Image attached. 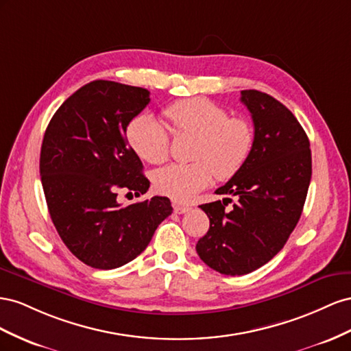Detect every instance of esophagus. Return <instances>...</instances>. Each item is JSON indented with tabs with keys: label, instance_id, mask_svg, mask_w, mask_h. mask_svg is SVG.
I'll return each instance as SVG.
<instances>
[{
	"label": "esophagus",
	"instance_id": "1",
	"mask_svg": "<svg viewBox=\"0 0 351 351\" xmlns=\"http://www.w3.org/2000/svg\"><path fill=\"white\" fill-rule=\"evenodd\" d=\"M172 206H173V212L178 213V215L186 213V212H189V210H191V207H189V206H185V204H181V203H176V202H173Z\"/></svg>",
	"mask_w": 351,
	"mask_h": 351
}]
</instances>
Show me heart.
Returning <instances> with one entry per match:
<instances>
[{
    "instance_id": "heart-1",
    "label": "heart",
    "mask_w": 351,
    "mask_h": 351,
    "mask_svg": "<svg viewBox=\"0 0 351 351\" xmlns=\"http://www.w3.org/2000/svg\"><path fill=\"white\" fill-rule=\"evenodd\" d=\"M163 114L176 135L194 136L191 158L185 165H169L153 176L154 189L175 202H189L210 185L213 176L229 179L248 162L256 144L253 123L245 117L229 116L220 104L194 97L165 107ZM129 145L144 162L158 165L169 157L170 136L152 114H138L126 128Z\"/></svg>"
}]
</instances>
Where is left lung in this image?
<instances>
[{"instance_id": "obj_1", "label": "left lung", "mask_w": 351, "mask_h": 351, "mask_svg": "<svg viewBox=\"0 0 351 351\" xmlns=\"http://www.w3.org/2000/svg\"><path fill=\"white\" fill-rule=\"evenodd\" d=\"M252 113L256 144L248 162L216 194L238 197L231 210L217 199L202 204L210 219L198 239L203 262L223 275H245L266 265L285 245L303 212L312 178L310 143L295 116L256 89L241 91Z\"/></svg>"}]
</instances>
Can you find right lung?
<instances>
[{
    "label": "right lung",
    "instance_id": "add662e5",
    "mask_svg": "<svg viewBox=\"0 0 351 351\" xmlns=\"http://www.w3.org/2000/svg\"><path fill=\"white\" fill-rule=\"evenodd\" d=\"M149 103V91L93 81L58 107L39 158L48 212L66 247L85 265L116 269L141 254L172 215L167 197L122 206L117 189L136 197L149 181L129 147L126 128Z\"/></svg>",
    "mask_w": 351,
    "mask_h": 351
}]
</instances>
